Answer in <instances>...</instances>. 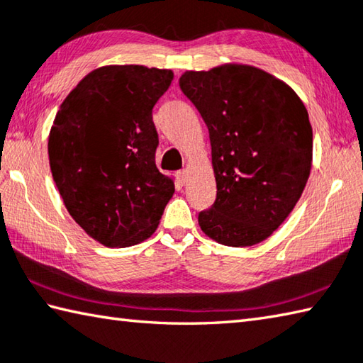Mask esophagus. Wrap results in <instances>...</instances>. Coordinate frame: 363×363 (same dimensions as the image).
Wrapping results in <instances>:
<instances>
[{
  "mask_svg": "<svg viewBox=\"0 0 363 363\" xmlns=\"http://www.w3.org/2000/svg\"><path fill=\"white\" fill-rule=\"evenodd\" d=\"M177 177H179L180 183L184 184V183H186V180H188V170H186V169L179 170V172H177Z\"/></svg>",
  "mask_w": 363,
  "mask_h": 363,
  "instance_id": "obj_1",
  "label": "esophagus"
}]
</instances>
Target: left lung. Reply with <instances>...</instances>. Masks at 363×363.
Instances as JSON below:
<instances>
[{"label": "left lung", "mask_w": 363, "mask_h": 363, "mask_svg": "<svg viewBox=\"0 0 363 363\" xmlns=\"http://www.w3.org/2000/svg\"><path fill=\"white\" fill-rule=\"evenodd\" d=\"M180 88L210 134L216 201L199 213L202 232L234 248L264 242L310 177L313 129L303 101L275 75L242 63L183 72Z\"/></svg>", "instance_id": "1"}]
</instances>
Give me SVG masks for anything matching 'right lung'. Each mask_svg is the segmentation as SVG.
Segmentation results:
<instances>
[{"label": "right lung", "mask_w": 363, "mask_h": 363, "mask_svg": "<svg viewBox=\"0 0 363 363\" xmlns=\"http://www.w3.org/2000/svg\"><path fill=\"white\" fill-rule=\"evenodd\" d=\"M174 72L140 65L101 66L60 106L49 134L55 184L82 229L108 248L155 234L175 191L155 162L152 111Z\"/></svg>", "instance_id": "1"}]
</instances>
